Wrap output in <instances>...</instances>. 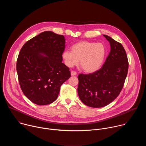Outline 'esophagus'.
I'll list each match as a JSON object with an SVG mask.
<instances>
[{
    "label": "esophagus",
    "mask_w": 146,
    "mask_h": 146,
    "mask_svg": "<svg viewBox=\"0 0 146 146\" xmlns=\"http://www.w3.org/2000/svg\"><path fill=\"white\" fill-rule=\"evenodd\" d=\"M77 74V73L74 71H71V76H76Z\"/></svg>",
    "instance_id": "34e87169"
}]
</instances>
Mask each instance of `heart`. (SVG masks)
I'll return each instance as SVG.
<instances>
[{"label":"heart","instance_id":"1","mask_svg":"<svg viewBox=\"0 0 146 146\" xmlns=\"http://www.w3.org/2000/svg\"><path fill=\"white\" fill-rule=\"evenodd\" d=\"M106 48L102 43L82 41L74 44L71 51L66 50L62 54L65 65L69 68L80 65L87 73H93L102 66L106 56Z\"/></svg>","mask_w":146,"mask_h":146}]
</instances>
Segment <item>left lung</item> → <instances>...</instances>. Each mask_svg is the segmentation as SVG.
I'll list each match as a JSON object with an SVG mask.
<instances>
[{
  "instance_id": "left-lung-1",
  "label": "left lung",
  "mask_w": 146,
  "mask_h": 146,
  "mask_svg": "<svg viewBox=\"0 0 146 146\" xmlns=\"http://www.w3.org/2000/svg\"><path fill=\"white\" fill-rule=\"evenodd\" d=\"M110 51L102 67L90 74L78 76V94L86 105L95 108L106 106L120 94L128 70L127 55L122 45L108 35Z\"/></svg>"
}]
</instances>
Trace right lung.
Returning <instances> with one entry per match:
<instances>
[{"label": "right lung", "mask_w": 146, "mask_h": 146, "mask_svg": "<svg viewBox=\"0 0 146 146\" xmlns=\"http://www.w3.org/2000/svg\"><path fill=\"white\" fill-rule=\"evenodd\" d=\"M63 35L46 31L28 40L17 61L19 85L24 94L38 105H47L58 98L61 85L70 77L62 62L65 47Z\"/></svg>", "instance_id": "1"}]
</instances>
